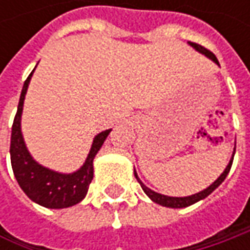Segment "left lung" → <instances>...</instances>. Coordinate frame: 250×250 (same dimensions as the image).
<instances>
[{"mask_svg":"<svg viewBox=\"0 0 250 250\" xmlns=\"http://www.w3.org/2000/svg\"><path fill=\"white\" fill-rule=\"evenodd\" d=\"M189 44L193 47V48H196L199 53L205 54L207 55L210 60H213L214 62L218 65V60L216 58V55L211 53L210 50H207L206 47H203V45H200V44L197 43H192V42H189ZM234 154H235V150H234ZM232 161H234V157L231 159L229 161V164L227 166L226 171L220 175V177L217 178V181H214L210 187L205 189V190H202V192H199L196 195H192V196H187V197H171V196H166V195H161V193H157V192H154V190H151L149 188L146 187V185H143L142 184V181L138 177V174H136V171H135V177L138 179V182L140 184V187L142 189L145 190V193L147 195V196L153 200V202H156V203H159L161 206H166V207H172V208H181V207H188L190 206V205H193V203H196L199 200H202V199H205L217 187H220V184L226 179V177L228 175V172H229V169H231V166H232Z\"/></svg>","mask_w":250,"mask_h":250,"instance_id":"left-lung-1","label":"left lung"}]
</instances>
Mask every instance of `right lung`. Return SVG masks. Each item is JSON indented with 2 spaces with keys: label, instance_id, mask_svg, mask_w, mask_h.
Returning a JSON list of instances; mask_svg holds the SVG:
<instances>
[{
  "label": "right lung",
  "instance_id": "right-lung-1",
  "mask_svg": "<svg viewBox=\"0 0 250 250\" xmlns=\"http://www.w3.org/2000/svg\"><path fill=\"white\" fill-rule=\"evenodd\" d=\"M33 73V72H32ZM32 73L24 81L23 89L18 104L11 135V164L14 175L29 199L37 205L48 208H65L79 203L86 196L87 189L93 179V159L103 146L111 129L99 133L91 145L90 153L81 169L73 174H58L48 168L39 166L24 146L21 133V115L23 108V100Z\"/></svg>",
  "mask_w": 250,
  "mask_h": 250
}]
</instances>
